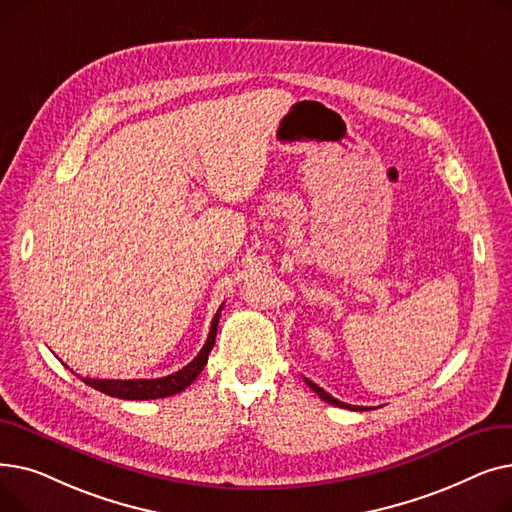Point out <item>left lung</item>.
<instances>
[{"mask_svg": "<svg viewBox=\"0 0 512 512\" xmlns=\"http://www.w3.org/2000/svg\"><path fill=\"white\" fill-rule=\"evenodd\" d=\"M305 382L309 384V388L321 398V400H324V402H330V405H334V407H340V409H351V411H371L369 407H355V405H346V402H342V400H338V398H334V396H330L324 388H319L317 384H313L311 380H307L305 378Z\"/></svg>", "mask_w": 512, "mask_h": 512, "instance_id": "obj_1", "label": "left lung"}]
</instances>
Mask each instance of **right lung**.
Returning <instances> with one entry per match:
<instances>
[{
	"label": "right lung",
	"mask_w": 512,
	"mask_h": 512,
	"mask_svg": "<svg viewBox=\"0 0 512 512\" xmlns=\"http://www.w3.org/2000/svg\"><path fill=\"white\" fill-rule=\"evenodd\" d=\"M220 313H222V307L211 319V330H209V336H207L203 348L199 351V355L191 363L184 365L182 369H178L176 373L166 375V378H155V380H95V378H80V375H78V378L83 380L87 386H91V388H95V390H99L107 396L124 398V400H153V398L174 396V394L182 392L184 388L191 386L197 380V375L203 371V367L207 365V357H209L211 348L215 344V334H218Z\"/></svg>",
	"instance_id": "add662e5"
}]
</instances>
